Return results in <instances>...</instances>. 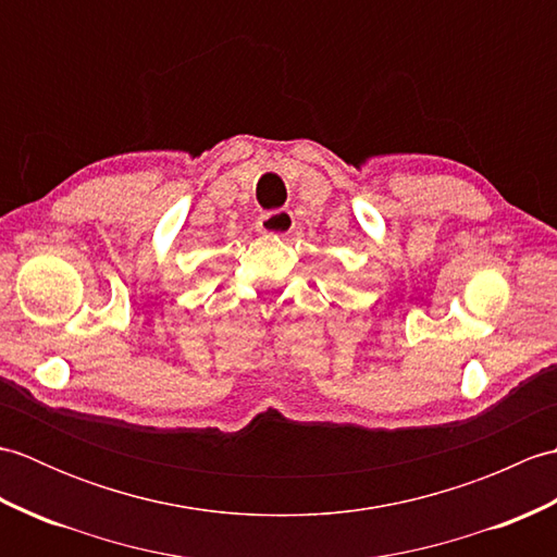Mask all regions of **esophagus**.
Instances as JSON below:
<instances>
[{
  "label": "esophagus",
  "mask_w": 557,
  "mask_h": 557,
  "mask_svg": "<svg viewBox=\"0 0 557 557\" xmlns=\"http://www.w3.org/2000/svg\"><path fill=\"white\" fill-rule=\"evenodd\" d=\"M294 230V215L289 210H272L258 218V232L265 236H287Z\"/></svg>",
  "instance_id": "1"
}]
</instances>
